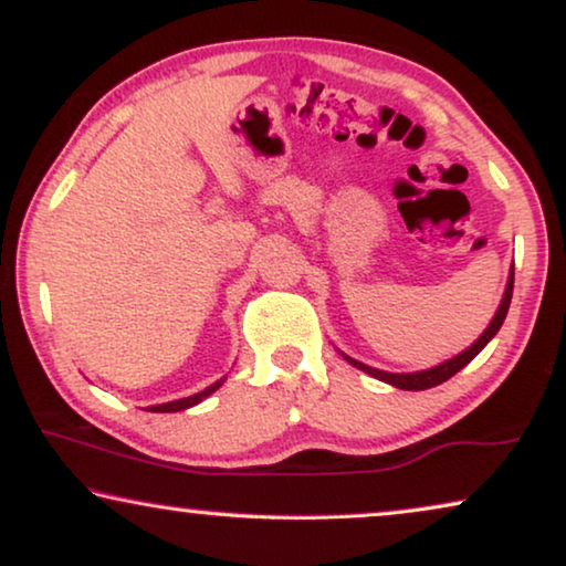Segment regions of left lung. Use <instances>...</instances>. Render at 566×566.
Instances as JSON below:
<instances>
[{"label": "left lung", "instance_id": "left-lung-1", "mask_svg": "<svg viewBox=\"0 0 566 566\" xmlns=\"http://www.w3.org/2000/svg\"><path fill=\"white\" fill-rule=\"evenodd\" d=\"M511 297H513V269H511V276H509V284H505V292H503V300H501V307H499V312H495V317L491 319V325L485 327V333L478 337L475 343L470 345V348H465L460 353V356H454V358H450V360H444V364H440V366H434V368H427V370H417V374H386V370H378V368H370V366H366V364H360V360H356V358H350V356H345L343 353V358L348 360L350 366H356V368H360V370H366L368 376H374V378H378V381H386V384H391V386H396V389H403V391H424V389H432V386H437V384H442V381H447V378H452L454 374H458L460 368H465L472 358L478 356L480 350L485 348L488 343H491V337L501 331V325H503V319H505V315H509V305H511Z\"/></svg>", "mask_w": 566, "mask_h": 566}]
</instances>
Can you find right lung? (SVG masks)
<instances>
[{
	"mask_svg": "<svg viewBox=\"0 0 566 566\" xmlns=\"http://www.w3.org/2000/svg\"><path fill=\"white\" fill-rule=\"evenodd\" d=\"M221 386H223V378H221V381H216L213 386H208V389H202L200 394L188 396V399H177V401H170V403H157V407H149V411H182V409H190V407H196V403H200L202 399H208V396L213 394L216 389H221Z\"/></svg>",
	"mask_w": 566,
	"mask_h": 566,
	"instance_id": "add662e5",
	"label": "right lung"
}]
</instances>
